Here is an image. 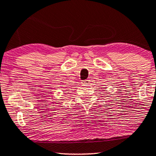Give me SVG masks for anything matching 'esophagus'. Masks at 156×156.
<instances>
[{"instance_id": "1", "label": "esophagus", "mask_w": 156, "mask_h": 156, "mask_svg": "<svg viewBox=\"0 0 156 156\" xmlns=\"http://www.w3.org/2000/svg\"><path fill=\"white\" fill-rule=\"evenodd\" d=\"M89 83H90V80H83V81L82 82V84L87 85V84H88Z\"/></svg>"}]
</instances>
